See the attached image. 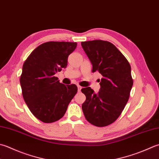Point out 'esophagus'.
I'll use <instances>...</instances> for the list:
<instances>
[{
	"instance_id": "esophagus-1",
	"label": "esophagus",
	"mask_w": 159,
	"mask_h": 159,
	"mask_svg": "<svg viewBox=\"0 0 159 159\" xmlns=\"http://www.w3.org/2000/svg\"><path fill=\"white\" fill-rule=\"evenodd\" d=\"M77 87H78V90H79V91L80 92V90H81V89H82V87L80 86V85H78Z\"/></svg>"
}]
</instances>
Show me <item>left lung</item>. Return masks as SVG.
Wrapping results in <instances>:
<instances>
[{"label": "left lung", "instance_id": "1", "mask_svg": "<svg viewBox=\"0 0 159 159\" xmlns=\"http://www.w3.org/2000/svg\"><path fill=\"white\" fill-rule=\"evenodd\" d=\"M81 46L92 65V72L98 71L102 76L98 93L89 87L81 89L86 96L83 114L92 125L107 126L119 118L128 101L133 85L131 67L110 42L94 40L81 42Z\"/></svg>", "mask_w": 159, "mask_h": 159}]
</instances>
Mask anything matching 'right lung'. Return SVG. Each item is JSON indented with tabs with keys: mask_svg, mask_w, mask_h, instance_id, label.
I'll return each instance as SVG.
<instances>
[{
	"mask_svg": "<svg viewBox=\"0 0 159 159\" xmlns=\"http://www.w3.org/2000/svg\"><path fill=\"white\" fill-rule=\"evenodd\" d=\"M76 46L71 42L43 43L23 64L20 83L24 101L34 116L43 123L61 119L78 91L76 85H65L55 76L66 68L67 58Z\"/></svg>",
	"mask_w": 159,
	"mask_h": 159,
	"instance_id": "1",
	"label": "right lung"
}]
</instances>
